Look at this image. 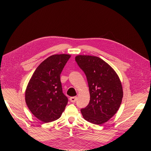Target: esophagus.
I'll return each mask as SVG.
<instances>
[{"mask_svg":"<svg viewBox=\"0 0 151 151\" xmlns=\"http://www.w3.org/2000/svg\"><path fill=\"white\" fill-rule=\"evenodd\" d=\"M69 100L71 102H76V100H77V97H71L69 98Z\"/></svg>","mask_w":151,"mask_h":151,"instance_id":"1","label":"esophagus"}]
</instances>
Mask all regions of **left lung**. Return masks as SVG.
<instances>
[{
  "label": "left lung",
  "mask_w": 151,
  "mask_h": 151,
  "mask_svg": "<svg viewBox=\"0 0 151 151\" xmlns=\"http://www.w3.org/2000/svg\"><path fill=\"white\" fill-rule=\"evenodd\" d=\"M75 60L86 76L90 101L81 109L86 121L95 124L108 121L117 111L123 96L119 78L115 70L97 56L78 55Z\"/></svg>",
  "instance_id": "obj_1"
}]
</instances>
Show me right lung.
Segmentation results:
<instances>
[{"label":"right lung","mask_w":151,"mask_h":151,"mask_svg":"<svg viewBox=\"0 0 151 151\" xmlns=\"http://www.w3.org/2000/svg\"><path fill=\"white\" fill-rule=\"evenodd\" d=\"M70 57L69 54H55L47 58L28 82L26 103L34 116L44 123L59 119L68 102L62 91L60 74Z\"/></svg>","instance_id":"right-lung-1"}]
</instances>
